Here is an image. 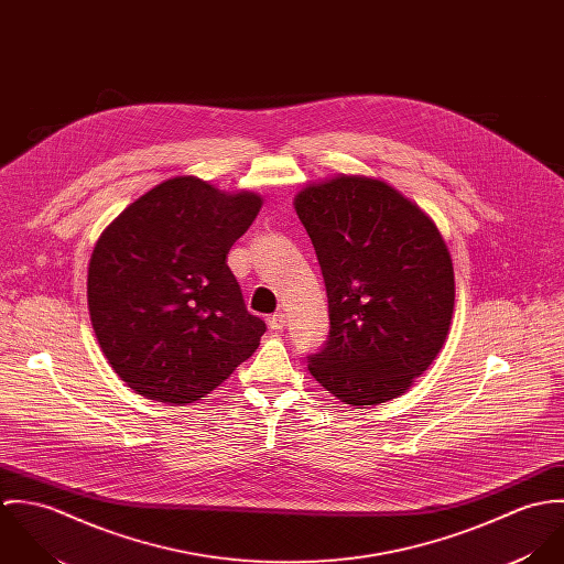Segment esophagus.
Returning a JSON list of instances; mask_svg holds the SVG:
<instances>
[{
	"label": "esophagus",
	"mask_w": 564,
	"mask_h": 564,
	"mask_svg": "<svg viewBox=\"0 0 564 564\" xmlns=\"http://www.w3.org/2000/svg\"><path fill=\"white\" fill-rule=\"evenodd\" d=\"M269 327L271 329H275V332H280V329H284V325H286V315L280 311V313H275V315H271L269 319Z\"/></svg>",
	"instance_id": "34e87169"
}]
</instances>
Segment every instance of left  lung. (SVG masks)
Listing matches in <instances>:
<instances>
[{"label":"left lung","instance_id":"1","mask_svg":"<svg viewBox=\"0 0 564 564\" xmlns=\"http://www.w3.org/2000/svg\"><path fill=\"white\" fill-rule=\"evenodd\" d=\"M322 267L329 334L308 369L351 405L405 393L438 356L454 267L434 221L382 180L336 175L295 195Z\"/></svg>","mask_w":564,"mask_h":564}]
</instances>
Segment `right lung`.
Instances as JSON below:
<instances>
[{
    "mask_svg": "<svg viewBox=\"0 0 564 564\" xmlns=\"http://www.w3.org/2000/svg\"><path fill=\"white\" fill-rule=\"evenodd\" d=\"M256 193L180 175L130 204L88 262V313L115 373L139 395L193 403L260 345L228 251L256 219Z\"/></svg>",
    "mask_w": 564,
    "mask_h": 564,
    "instance_id": "obj_1",
    "label": "right lung"
}]
</instances>
